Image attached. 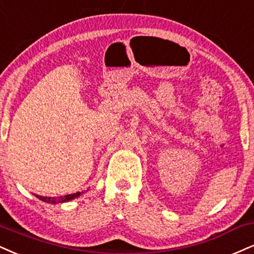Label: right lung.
<instances>
[{
    "mask_svg": "<svg viewBox=\"0 0 254 254\" xmlns=\"http://www.w3.org/2000/svg\"><path fill=\"white\" fill-rule=\"evenodd\" d=\"M81 194H82V192H76L74 194H67V195H64V196H58V198H51V196H42V195H36V196L40 200H42V201H45V202L60 203V202L69 201V200H71V199L77 198V196H80Z\"/></svg>",
    "mask_w": 254,
    "mask_h": 254,
    "instance_id": "obj_1",
    "label": "right lung"
}]
</instances>
